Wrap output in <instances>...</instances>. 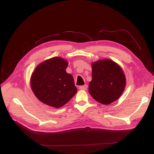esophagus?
<instances>
[{"label": "esophagus", "instance_id": "obj_1", "mask_svg": "<svg viewBox=\"0 0 154 154\" xmlns=\"http://www.w3.org/2000/svg\"><path fill=\"white\" fill-rule=\"evenodd\" d=\"M87 85H83L80 86V89L82 90H87Z\"/></svg>", "mask_w": 154, "mask_h": 154}]
</instances>
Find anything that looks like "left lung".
<instances>
[{
  "instance_id": "left-lung-1",
  "label": "left lung",
  "mask_w": 154,
  "mask_h": 154,
  "mask_svg": "<svg viewBox=\"0 0 154 154\" xmlns=\"http://www.w3.org/2000/svg\"><path fill=\"white\" fill-rule=\"evenodd\" d=\"M92 68L90 94L102 104L116 101L124 92L126 84L122 68L112 60L103 59L92 62Z\"/></svg>"
}]
</instances>
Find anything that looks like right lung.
Returning a JSON list of instances; mask_svg holds the SVG:
<instances>
[{"label":"right lung","mask_w":154,"mask_h":154,"mask_svg":"<svg viewBox=\"0 0 154 154\" xmlns=\"http://www.w3.org/2000/svg\"><path fill=\"white\" fill-rule=\"evenodd\" d=\"M68 65L64 58L53 57L36 67L30 78V87L40 102L58 108L76 94L74 78L66 72Z\"/></svg>","instance_id":"right-lung-1"}]
</instances>
